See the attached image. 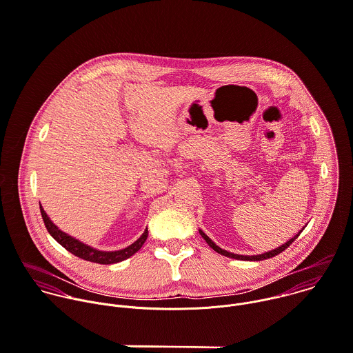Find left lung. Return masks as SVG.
<instances>
[{
	"label": "left lung",
	"mask_w": 353,
	"mask_h": 353,
	"mask_svg": "<svg viewBox=\"0 0 353 353\" xmlns=\"http://www.w3.org/2000/svg\"><path fill=\"white\" fill-rule=\"evenodd\" d=\"M302 232V230H301ZM299 232V233H301ZM299 233L296 234V236H294L292 239H290L287 243H284L283 245H280V247H277V248H274V250H272V251H268V252H265V254H261V255H239V254H233V252H228V251H225V250H222L221 247H218L204 232H201L200 230V234H201V237L207 241V244L214 250V251H216L218 254H221V255H225V256H229V258H234V259H240V261H262V259H268V258H272V256H274V255H277V254H280L281 251H284L287 247H290V244H292V241L299 236Z\"/></svg>",
	"instance_id": "obj_1"
}]
</instances>
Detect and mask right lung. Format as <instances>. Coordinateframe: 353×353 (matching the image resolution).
Masks as SVG:
<instances>
[{
	"instance_id": "add662e5",
	"label": "right lung",
	"mask_w": 353,
	"mask_h": 353,
	"mask_svg": "<svg viewBox=\"0 0 353 353\" xmlns=\"http://www.w3.org/2000/svg\"><path fill=\"white\" fill-rule=\"evenodd\" d=\"M40 211H41V216H43V221L46 223V228L47 230L50 232V234L62 245L65 247L69 252H72L73 255L81 258V259H85V261H90V262H95V263H101V265H110V263H117V262H121L127 258H130L131 255H134L137 251L141 250V247L143 245V243L146 241L148 239V228L146 230L143 232V234L135 241L132 243L131 245H128L127 248H123V250H119V251H99V250H95L90 245H85L83 244L81 241L73 239L72 236L66 234L65 232H62L61 229H58L52 221L48 218V215L46 214V211L43 210V207L40 205Z\"/></svg>"
}]
</instances>
